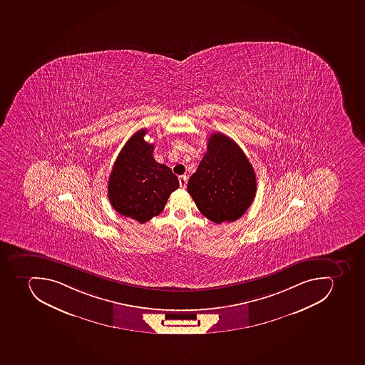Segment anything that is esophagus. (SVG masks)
<instances>
[{
	"label": "esophagus",
	"instance_id": "1",
	"mask_svg": "<svg viewBox=\"0 0 365 365\" xmlns=\"http://www.w3.org/2000/svg\"><path fill=\"white\" fill-rule=\"evenodd\" d=\"M178 182H180V187H182V189H185V187H187V178L185 175H182L178 178Z\"/></svg>",
	"mask_w": 365,
	"mask_h": 365
}]
</instances>
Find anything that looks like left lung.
Returning <instances> with one entry per match:
<instances>
[{"label":"left lung","mask_w":365,"mask_h":365,"mask_svg":"<svg viewBox=\"0 0 365 365\" xmlns=\"http://www.w3.org/2000/svg\"><path fill=\"white\" fill-rule=\"evenodd\" d=\"M200 213L217 225L244 215L257 193V176L240 145L221 133L208 138L207 151L187 182Z\"/></svg>","instance_id":"obj_1"}]
</instances>
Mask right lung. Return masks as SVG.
Segmentation results:
<instances>
[{
  "label": "right lung",
  "mask_w": 365,
  "mask_h": 365,
  "mask_svg": "<svg viewBox=\"0 0 365 365\" xmlns=\"http://www.w3.org/2000/svg\"><path fill=\"white\" fill-rule=\"evenodd\" d=\"M146 129L136 131L120 151L108 178V195L120 215L140 223L159 215L180 183L166 165L157 163L153 144L144 140Z\"/></svg>",
  "instance_id": "right-lung-1"
}]
</instances>
